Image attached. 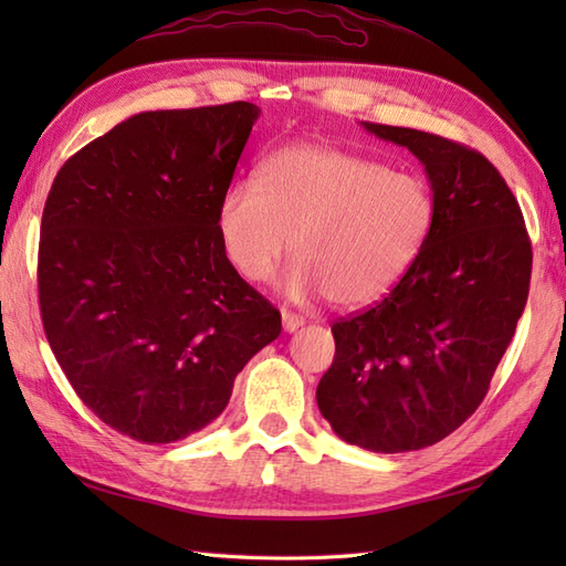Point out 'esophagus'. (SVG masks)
<instances>
[{
  "instance_id": "34e87169",
  "label": "esophagus",
  "mask_w": 566,
  "mask_h": 566,
  "mask_svg": "<svg viewBox=\"0 0 566 566\" xmlns=\"http://www.w3.org/2000/svg\"><path fill=\"white\" fill-rule=\"evenodd\" d=\"M282 326L286 333H294L304 326V318L296 314H290V311H282Z\"/></svg>"
}]
</instances>
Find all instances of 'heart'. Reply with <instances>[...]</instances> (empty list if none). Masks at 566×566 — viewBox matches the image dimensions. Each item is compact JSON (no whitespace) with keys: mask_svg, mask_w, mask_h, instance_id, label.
I'll return each mask as SVG.
<instances>
[{"mask_svg":"<svg viewBox=\"0 0 566 566\" xmlns=\"http://www.w3.org/2000/svg\"><path fill=\"white\" fill-rule=\"evenodd\" d=\"M436 226L423 177L321 143L274 150L258 185L235 182L216 209L223 255L248 282H264L292 252L282 276L292 302L328 296L369 306L411 272Z\"/></svg>","mask_w":566,"mask_h":566,"instance_id":"obj_1","label":"heart"}]
</instances>
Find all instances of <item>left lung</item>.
<instances>
[{
	"instance_id": "left-lung-1",
	"label": "left lung",
	"mask_w": 566,
	"mask_h": 566,
	"mask_svg": "<svg viewBox=\"0 0 566 566\" xmlns=\"http://www.w3.org/2000/svg\"><path fill=\"white\" fill-rule=\"evenodd\" d=\"M363 126L426 167L436 226L379 304L333 323L335 357L316 401L335 436L394 454L448 438L484 401L527 302L533 248L518 201L482 153L426 130Z\"/></svg>"
}]
</instances>
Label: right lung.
Returning a JSON list of instances; mask_svg holds the SVG:
<instances>
[{
	"label": "right lung",
	"mask_w": 566,
	"mask_h": 566,
	"mask_svg": "<svg viewBox=\"0 0 566 566\" xmlns=\"http://www.w3.org/2000/svg\"><path fill=\"white\" fill-rule=\"evenodd\" d=\"M258 116L250 102L136 114L72 155L48 195L45 338L84 406L138 442L213 423L282 333L216 233Z\"/></svg>",
	"instance_id": "right-lung-1"
}]
</instances>
